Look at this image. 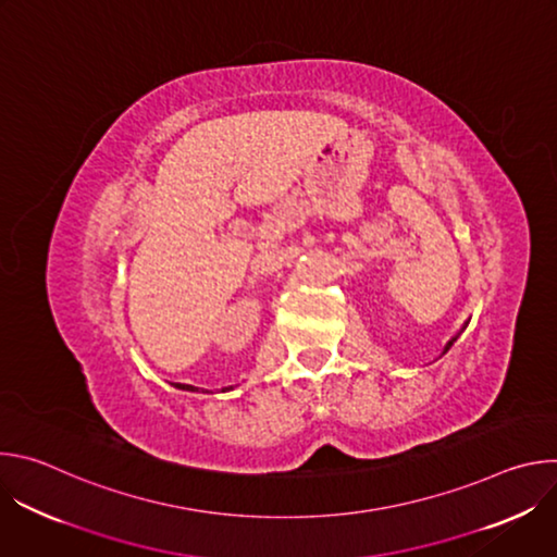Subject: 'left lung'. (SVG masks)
<instances>
[{
	"mask_svg": "<svg viewBox=\"0 0 557 557\" xmlns=\"http://www.w3.org/2000/svg\"><path fill=\"white\" fill-rule=\"evenodd\" d=\"M454 342H456V337H454V339H451V342H447V346H445V352H447V350H449V348H451V344H454Z\"/></svg>",
	"mask_w": 557,
	"mask_h": 557,
	"instance_id": "8db88e82",
	"label": "left lung"
}]
</instances>
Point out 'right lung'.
<instances>
[{
    "label": "right lung",
    "instance_id": "1",
    "mask_svg": "<svg viewBox=\"0 0 557 557\" xmlns=\"http://www.w3.org/2000/svg\"><path fill=\"white\" fill-rule=\"evenodd\" d=\"M176 387H181V389H196L194 385H185V383H176Z\"/></svg>",
    "mask_w": 557,
    "mask_h": 557
}]
</instances>
